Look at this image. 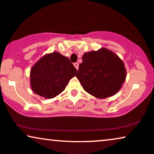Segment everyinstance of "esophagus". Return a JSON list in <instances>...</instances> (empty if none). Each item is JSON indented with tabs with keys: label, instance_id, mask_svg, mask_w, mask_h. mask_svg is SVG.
Here are the masks:
<instances>
[{
	"label": "esophagus",
	"instance_id": "1",
	"mask_svg": "<svg viewBox=\"0 0 154 154\" xmlns=\"http://www.w3.org/2000/svg\"><path fill=\"white\" fill-rule=\"evenodd\" d=\"M74 66H75L76 69H78V67H79V64H78V63H74Z\"/></svg>",
	"mask_w": 154,
	"mask_h": 154
}]
</instances>
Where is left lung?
Instances as JSON below:
<instances>
[{"label": "left lung", "instance_id": "8db88e82", "mask_svg": "<svg viewBox=\"0 0 154 154\" xmlns=\"http://www.w3.org/2000/svg\"><path fill=\"white\" fill-rule=\"evenodd\" d=\"M77 78L87 92L97 98L112 97L119 91L126 77L122 60L106 48L85 52Z\"/></svg>", "mask_w": 154, "mask_h": 154}]
</instances>
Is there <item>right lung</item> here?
Instances as JSON below:
<instances>
[{
  "mask_svg": "<svg viewBox=\"0 0 154 154\" xmlns=\"http://www.w3.org/2000/svg\"><path fill=\"white\" fill-rule=\"evenodd\" d=\"M77 73L69 60L59 52L45 54L31 69V89L45 98H53L65 90L69 81Z\"/></svg>",
  "mask_w": 154,
  "mask_h": 154,
  "instance_id": "1",
  "label": "right lung"
}]
</instances>
